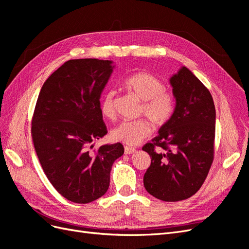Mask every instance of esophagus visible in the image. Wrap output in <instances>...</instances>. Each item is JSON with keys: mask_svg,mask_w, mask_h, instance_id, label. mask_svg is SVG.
<instances>
[{"mask_svg": "<svg viewBox=\"0 0 249 249\" xmlns=\"http://www.w3.org/2000/svg\"><path fill=\"white\" fill-rule=\"evenodd\" d=\"M136 152V149L131 146H124V154L125 155H131Z\"/></svg>", "mask_w": 249, "mask_h": 249, "instance_id": "obj_1", "label": "esophagus"}]
</instances>
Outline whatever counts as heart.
<instances>
[{
    "mask_svg": "<svg viewBox=\"0 0 249 249\" xmlns=\"http://www.w3.org/2000/svg\"><path fill=\"white\" fill-rule=\"evenodd\" d=\"M124 87L137 95L142 101L140 113H143L157 126L166 124L176 109V99L172 92L165 89L164 83L147 72H137L126 77ZM114 91L104 94L101 110L103 115L109 119L115 117ZM152 124L145 118L123 120L112 130V138L125 144L136 145L152 134Z\"/></svg>",
    "mask_w": 249,
    "mask_h": 249,
    "instance_id": "obj_1",
    "label": "heart"
}]
</instances>
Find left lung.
<instances>
[{"label":"left lung","instance_id":"obj_1","mask_svg":"<svg viewBox=\"0 0 249 249\" xmlns=\"http://www.w3.org/2000/svg\"><path fill=\"white\" fill-rule=\"evenodd\" d=\"M170 84L175 113L142 147L152 159L143 184L158 199L178 201L199 190L213 163L216 111L208 88L187 67L173 74Z\"/></svg>","mask_w":249,"mask_h":249}]
</instances>
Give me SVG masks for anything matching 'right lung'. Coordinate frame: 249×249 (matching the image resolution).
<instances>
[{
    "instance_id": "add662e5",
    "label": "right lung",
    "mask_w": 249,
    "mask_h": 249,
    "mask_svg": "<svg viewBox=\"0 0 249 249\" xmlns=\"http://www.w3.org/2000/svg\"><path fill=\"white\" fill-rule=\"evenodd\" d=\"M113 67L110 60H69L44 82L37 99L31 129L37 157L51 184L72 202L103 196L112 165L124 152L122 143L92 149L108 133L100 97Z\"/></svg>"
}]
</instances>
